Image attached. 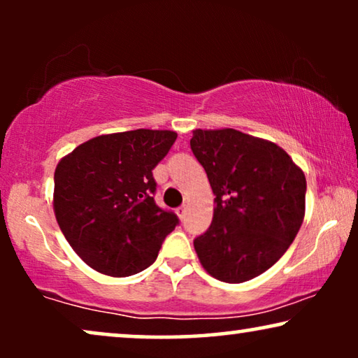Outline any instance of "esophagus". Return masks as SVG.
<instances>
[{
    "mask_svg": "<svg viewBox=\"0 0 358 358\" xmlns=\"http://www.w3.org/2000/svg\"><path fill=\"white\" fill-rule=\"evenodd\" d=\"M185 210H187V205H182V207H179V208H178V215H179V218H180V220L184 218Z\"/></svg>",
    "mask_w": 358,
    "mask_h": 358,
    "instance_id": "1",
    "label": "esophagus"
}]
</instances>
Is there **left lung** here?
Listing matches in <instances>:
<instances>
[{"mask_svg":"<svg viewBox=\"0 0 358 358\" xmlns=\"http://www.w3.org/2000/svg\"><path fill=\"white\" fill-rule=\"evenodd\" d=\"M190 148L217 195L212 224L194 241L200 264L227 283L261 275L301 227L305 173L273 141L234 129L192 130Z\"/></svg>","mask_w":358,"mask_h":358,"instance_id":"1","label":"left lung"}]
</instances>
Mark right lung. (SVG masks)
I'll list each match as a JSON object with an SVG mask.
<instances>
[{
  "label": "right lung",
  "mask_w": 358,
  "mask_h": 358,
  "mask_svg": "<svg viewBox=\"0 0 358 358\" xmlns=\"http://www.w3.org/2000/svg\"><path fill=\"white\" fill-rule=\"evenodd\" d=\"M176 138L173 130L106 134L58 161L53 212L73 251L91 268L129 277L156 261L179 220L155 203L151 171Z\"/></svg>",
  "instance_id": "1"
}]
</instances>
